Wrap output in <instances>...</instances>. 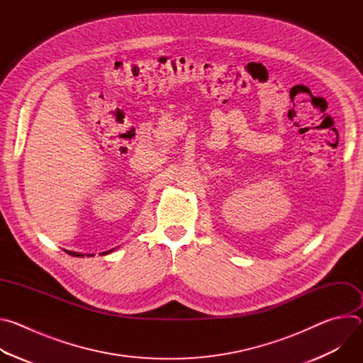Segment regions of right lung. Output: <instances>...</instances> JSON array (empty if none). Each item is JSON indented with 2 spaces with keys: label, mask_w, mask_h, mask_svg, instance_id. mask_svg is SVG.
<instances>
[{
  "label": "right lung",
  "mask_w": 363,
  "mask_h": 363,
  "mask_svg": "<svg viewBox=\"0 0 363 363\" xmlns=\"http://www.w3.org/2000/svg\"><path fill=\"white\" fill-rule=\"evenodd\" d=\"M67 254H70V255H73V257H83L84 254H82V252H76V251H69V250H65ZM113 250H109V251H105V252H101V255H105V254H109V252H112ZM91 255H94V254H87V257H91Z\"/></svg>",
  "instance_id": "obj_1"
}]
</instances>
